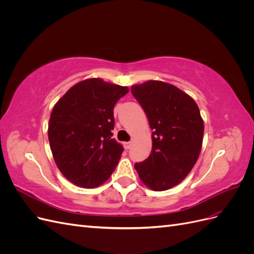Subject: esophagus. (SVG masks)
Returning <instances> with one entry per match:
<instances>
[{
  "label": "esophagus",
  "mask_w": 254,
  "mask_h": 254,
  "mask_svg": "<svg viewBox=\"0 0 254 254\" xmlns=\"http://www.w3.org/2000/svg\"><path fill=\"white\" fill-rule=\"evenodd\" d=\"M124 147H125V149H129L130 147H131V142H125Z\"/></svg>",
  "instance_id": "obj_1"
}]
</instances>
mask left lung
I'll list each match as a JSON object with an SVG mask.
<instances>
[{
  "instance_id": "obj_1",
  "label": "left lung",
  "mask_w": 254,
  "mask_h": 254,
  "mask_svg": "<svg viewBox=\"0 0 254 254\" xmlns=\"http://www.w3.org/2000/svg\"><path fill=\"white\" fill-rule=\"evenodd\" d=\"M131 93L152 130L150 155L134 168L149 189L168 190L186 178L200 153L204 129L200 111L193 98L163 81L136 84Z\"/></svg>"
}]
</instances>
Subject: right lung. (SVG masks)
I'll return each mask as SVG.
<instances>
[{
	"label": "right lung",
	"mask_w": 254,
	"mask_h": 254,
	"mask_svg": "<svg viewBox=\"0 0 254 254\" xmlns=\"http://www.w3.org/2000/svg\"><path fill=\"white\" fill-rule=\"evenodd\" d=\"M128 91L91 78L75 84L54 107L49 125L53 157L76 186H101L117 167L123 146L112 137L113 109Z\"/></svg>",
	"instance_id": "add662e5"
}]
</instances>
